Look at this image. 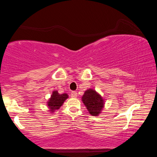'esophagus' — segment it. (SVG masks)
<instances>
[{
	"label": "esophagus",
	"mask_w": 157,
	"mask_h": 157,
	"mask_svg": "<svg viewBox=\"0 0 157 157\" xmlns=\"http://www.w3.org/2000/svg\"><path fill=\"white\" fill-rule=\"evenodd\" d=\"M71 97H72L73 98H75L78 97V93L75 92V91H73L72 93H71Z\"/></svg>",
	"instance_id": "esophagus-1"
}]
</instances>
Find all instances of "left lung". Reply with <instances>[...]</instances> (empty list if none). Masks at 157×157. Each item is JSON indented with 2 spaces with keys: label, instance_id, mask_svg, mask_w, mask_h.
Masks as SVG:
<instances>
[{
  "label": "left lung",
  "instance_id": "8db88e82",
  "mask_svg": "<svg viewBox=\"0 0 157 157\" xmlns=\"http://www.w3.org/2000/svg\"><path fill=\"white\" fill-rule=\"evenodd\" d=\"M82 100L89 113L93 116H98L104 107V99L94 89H87L84 92Z\"/></svg>",
  "mask_w": 157,
  "mask_h": 157
}]
</instances>
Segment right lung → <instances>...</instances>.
Instances as JSON below:
<instances>
[{"label": "right lung", "mask_w": 157, "mask_h": 157, "mask_svg": "<svg viewBox=\"0 0 157 157\" xmlns=\"http://www.w3.org/2000/svg\"><path fill=\"white\" fill-rule=\"evenodd\" d=\"M68 98V95L67 94H59L57 91H53L51 97L47 102L49 111L50 112H54L55 110L59 109Z\"/></svg>", "instance_id": "obj_1"}]
</instances>
